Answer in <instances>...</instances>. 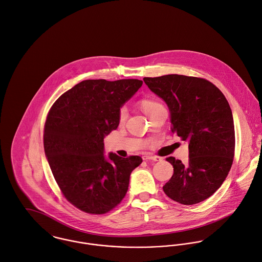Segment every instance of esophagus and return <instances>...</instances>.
I'll return each instance as SVG.
<instances>
[{
	"instance_id": "1",
	"label": "esophagus",
	"mask_w": 262,
	"mask_h": 262,
	"mask_svg": "<svg viewBox=\"0 0 262 262\" xmlns=\"http://www.w3.org/2000/svg\"><path fill=\"white\" fill-rule=\"evenodd\" d=\"M143 159L145 161H149V160H152V161H160L161 158L157 157V156H152V155H145L143 156Z\"/></svg>"
}]
</instances>
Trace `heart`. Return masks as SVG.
Here are the masks:
<instances>
[{
  "instance_id": "b5f03b06",
  "label": "heart",
  "mask_w": 262,
  "mask_h": 262,
  "mask_svg": "<svg viewBox=\"0 0 262 262\" xmlns=\"http://www.w3.org/2000/svg\"><path fill=\"white\" fill-rule=\"evenodd\" d=\"M142 108L144 110V112L149 116L151 114L152 111H154L156 108L162 106L160 103H158L157 101L155 100H151V99H144L142 102ZM126 116V109L124 107H122L120 110H119V120H123Z\"/></svg>"
}]
</instances>
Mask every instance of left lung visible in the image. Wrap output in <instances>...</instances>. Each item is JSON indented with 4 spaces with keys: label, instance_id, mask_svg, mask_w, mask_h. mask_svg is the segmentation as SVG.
<instances>
[{
    "label": "left lung",
    "instance_id": "1",
    "mask_svg": "<svg viewBox=\"0 0 262 262\" xmlns=\"http://www.w3.org/2000/svg\"><path fill=\"white\" fill-rule=\"evenodd\" d=\"M144 81L168 106L172 133L188 143L187 164L166 159L174 173L163 190L179 204H199L221 187L233 163L235 128L230 105L206 79L166 75Z\"/></svg>",
    "mask_w": 262,
    "mask_h": 262
}]
</instances>
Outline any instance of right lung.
<instances>
[{"instance_id":"1","label":"right lung","mask_w":262,"mask_h":262,"mask_svg":"<svg viewBox=\"0 0 262 262\" xmlns=\"http://www.w3.org/2000/svg\"><path fill=\"white\" fill-rule=\"evenodd\" d=\"M143 81L85 80L53 103L45 124L43 146L63 196L85 212L101 214L125 196L129 176L143 159L104 154L105 136L119 124V110Z\"/></svg>"}]
</instances>
